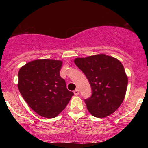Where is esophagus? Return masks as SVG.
Instances as JSON below:
<instances>
[{"mask_svg": "<svg viewBox=\"0 0 148 148\" xmlns=\"http://www.w3.org/2000/svg\"><path fill=\"white\" fill-rule=\"evenodd\" d=\"M74 95H78L79 94V90L76 89L74 91Z\"/></svg>", "mask_w": 148, "mask_h": 148, "instance_id": "obj_1", "label": "esophagus"}]
</instances>
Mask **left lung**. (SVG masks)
Wrapping results in <instances>:
<instances>
[{"label":"left lung","mask_w":148,"mask_h":148,"mask_svg":"<svg viewBox=\"0 0 148 148\" xmlns=\"http://www.w3.org/2000/svg\"><path fill=\"white\" fill-rule=\"evenodd\" d=\"M74 61L87 77L92 90L90 97L85 99L88 111L99 118L114 113L125 99L128 84L123 64L106 54L77 58Z\"/></svg>","instance_id":"1"}]
</instances>
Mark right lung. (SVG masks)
<instances>
[{
    "label": "right lung",
    "mask_w": 148,
    "mask_h": 148,
    "mask_svg": "<svg viewBox=\"0 0 148 148\" xmlns=\"http://www.w3.org/2000/svg\"><path fill=\"white\" fill-rule=\"evenodd\" d=\"M62 64L59 60L37 59L18 71V90L28 106L44 118L58 116L74 95L60 76Z\"/></svg>",
    "instance_id": "add662e5"
}]
</instances>
